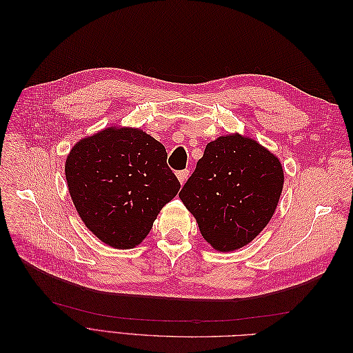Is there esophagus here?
Here are the masks:
<instances>
[{"mask_svg":"<svg viewBox=\"0 0 353 353\" xmlns=\"http://www.w3.org/2000/svg\"><path fill=\"white\" fill-rule=\"evenodd\" d=\"M188 175H190V170L188 169H185V170H179V172H176V178H178V181L181 183V185H183L185 181H187V178H188Z\"/></svg>","mask_w":353,"mask_h":353,"instance_id":"esophagus-1","label":"esophagus"}]
</instances>
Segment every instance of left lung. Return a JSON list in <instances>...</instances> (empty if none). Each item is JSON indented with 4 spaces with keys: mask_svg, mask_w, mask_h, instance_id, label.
<instances>
[{
    "mask_svg": "<svg viewBox=\"0 0 353 353\" xmlns=\"http://www.w3.org/2000/svg\"><path fill=\"white\" fill-rule=\"evenodd\" d=\"M284 184L280 159L253 138L210 141L179 193L203 239L218 252L241 249L268 225Z\"/></svg>",
    "mask_w": 353,
    "mask_h": 353,
    "instance_id": "8db88e82",
    "label": "left lung"
}]
</instances>
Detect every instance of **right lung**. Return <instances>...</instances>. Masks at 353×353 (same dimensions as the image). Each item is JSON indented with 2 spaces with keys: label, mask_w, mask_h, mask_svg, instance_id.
<instances>
[{
  "label": "right lung",
  "mask_w": 353,
  "mask_h": 353,
  "mask_svg": "<svg viewBox=\"0 0 353 353\" xmlns=\"http://www.w3.org/2000/svg\"><path fill=\"white\" fill-rule=\"evenodd\" d=\"M162 143L138 128L109 126L66 157L68 188L82 222L114 249H134L179 191Z\"/></svg>",
  "instance_id": "right-lung-1"
}]
</instances>
